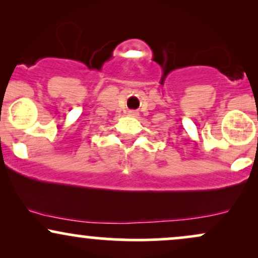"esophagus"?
Listing matches in <instances>:
<instances>
[{"label": "esophagus", "mask_w": 258, "mask_h": 258, "mask_svg": "<svg viewBox=\"0 0 258 258\" xmlns=\"http://www.w3.org/2000/svg\"><path fill=\"white\" fill-rule=\"evenodd\" d=\"M128 114L131 115V116H137V115H138V112L136 111V110H130V111H128Z\"/></svg>", "instance_id": "34e87169"}]
</instances>
